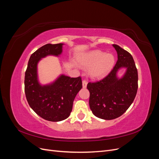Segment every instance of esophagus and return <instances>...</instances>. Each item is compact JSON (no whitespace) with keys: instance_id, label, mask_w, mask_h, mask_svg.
<instances>
[{"instance_id":"obj_1","label":"esophagus","mask_w":159,"mask_h":159,"mask_svg":"<svg viewBox=\"0 0 159 159\" xmlns=\"http://www.w3.org/2000/svg\"><path fill=\"white\" fill-rule=\"evenodd\" d=\"M87 84H88V82H87V81L86 80H83V81H82V85H83V88H85L86 87H87Z\"/></svg>"}]
</instances>
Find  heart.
Here are the masks:
<instances>
[{
	"instance_id": "1",
	"label": "heart",
	"mask_w": 159,
	"mask_h": 159,
	"mask_svg": "<svg viewBox=\"0 0 159 159\" xmlns=\"http://www.w3.org/2000/svg\"><path fill=\"white\" fill-rule=\"evenodd\" d=\"M78 61L81 67L89 68V75L91 78L98 80L104 78L109 73L113 68L115 60L111 54L94 50L82 55Z\"/></svg>"
}]
</instances>
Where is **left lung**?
I'll return each mask as SVG.
<instances>
[{
  "label": "left lung",
  "instance_id": "obj_1",
  "mask_svg": "<svg viewBox=\"0 0 159 159\" xmlns=\"http://www.w3.org/2000/svg\"><path fill=\"white\" fill-rule=\"evenodd\" d=\"M117 61L105 78L97 82H89V107L95 116L105 120L116 119L122 115L132 104L138 89V72L132 56L116 44ZM126 68L121 78L118 71Z\"/></svg>",
  "mask_w": 159,
  "mask_h": 159
}]
</instances>
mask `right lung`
Here are the masks:
<instances>
[{
    "mask_svg": "<svg viewBox=\"0 0 159 159\" xmlns=\"http://www.w3.org/2000/svg\"><path fill=\"white\" fill-rule=\"evenodd\" d=\"M64 44H47L31 55L25 72V91L27 102L37 115L50 121H60L71 112L74 100L82 88L80 77L60 75L52 83L42 85L38 81V64L48 56H59Z\"/></svg>",
    "mask_w": 159,
    "mask_h": 159,
    "instance_id": "1",
    "label": "right lung"
}]
</instances>
